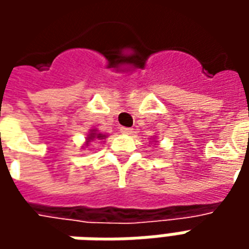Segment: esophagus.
Instances as JSON below:
<instances>
[{"label": "esophagus", "instance_id": "esophagus-1", "mask_svg": "<svg viewBox=\"0 0 249 249\" xmlns=\"http://www.w3.org/2000/svg\"><path fill=\"white\" fill-rule=\"evenodd\" d=\"M120 132H121L123 135H132V133H133V128H126V126H121V128H120Z\"/></svg>", "mask_w": 249, "mask_h": 249}]
</instances>
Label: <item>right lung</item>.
Instances as JSON below:
<instances>
[{
  "mask_svg": "<svg viewBox=\"0 0 249 249\" xmlns=\"http://www.w3.org/2000/svg\"><path fill=\"white\" fill-rule=\"evenodd\" d=\"M105 137H107V136L103 135V133H98L96 129H92L90 130V133H89L87 137V144L94 140V139H97V140H103V139H105Z\"/></svg>",
  "mask_w": 249,
  "mask_h": 249,
  "instance_id": "add662e5",
  "label": "right lung"
}]
</instances>
